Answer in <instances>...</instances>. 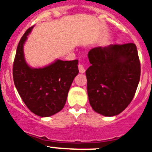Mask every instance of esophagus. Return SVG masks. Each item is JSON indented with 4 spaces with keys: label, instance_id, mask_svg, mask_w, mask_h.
<instances>
[{
    "label": "esophagus",
    "instance_id": "obj_1",
    "mask_svg": "<svg viewBox=\"0 0 152 152\" xmlns=\"http://www.w3.org/2000/svg\"><path fill=\"white\" fill-rule=\"evenodd\" d=\"M78 69L80 73H83L85 72V69H84V67H83V65L82 64H78Z\"/></svg>",
    "mask_w": 152,
    "mask_h": 152
}]
</instances>
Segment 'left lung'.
I'll use <instances>...</instances> for the list:
<instances>
[{
	"label": "left lung",
	"mask_w": 152,
	"mask_h": 152,
	"mask_svg": "<svg viewBox=\"0 0 152 152\" xmlns=\"http://www.w3.org/2000/svg\"><path fill=\"white\" fill-rule=\"evenodd\" d=\"M86 71L88 99L93 110L104 116L121 113L132 102L140 77L134 43L95 47L88 52Z\"/></svg>",
	"instance_id": "left-lung-1"
}]
</instances>
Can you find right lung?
<instances>
[{"mask_svg": "<svg viewBox=\"0 0 152 152\" xmlns=\"http://www.w3.org/2000/svg\"><path fill=\"white\" fill-rule=\"evenodd\" d=\"M33 27L27 30L18 44L13 62V80L19 95L32 113L50 117L61 111L69 88L78 74V60L61 61L42 69H31L23 56V44Z\"/></svg>", "mask_w": 152, "mask_h": 152, "instance_id": "1", "label": "right lung"}]
</instances>
